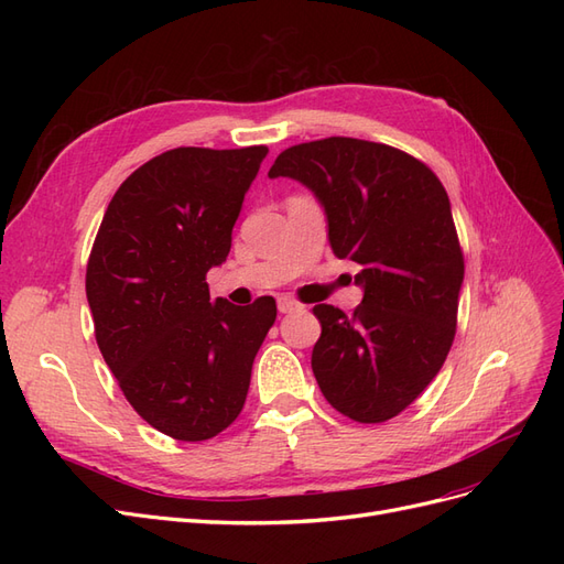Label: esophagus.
Here are the masks:
<instances>
[{
    "instance_id": "esophagus-1",
    "label": "esophagus",
    "mask_w": 564,
    "mask_h": 564,
    "mask_svg": "<svg viewBox=\"0 0 564 564\" xmlns=\"http://www.w3.org/2000/svg\"><path fill=\"white\" fill-rule=\"evenodd\" d=\"M278 311L280 313H296V311H303V305L299 301H294L292 296H280L278 299Z\"/></svg>"
}]
</instances>
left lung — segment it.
I'll list each match as a JSON object with an SVG mask.
<instances>
[{"mask_svg": "<svg viewBox=\"0 0 564 564\" xmlns=\"http://www.w3.org/2000/svg\"><path fill=\"white\" fill-rule=\"evenodd\" d=\"M268 176L308 187L332 251L362 265L352 315L313 308L322 395L360 423L398 416L437 377L456 332L464 256L445 187L406 152L346 135L284 150Z\"/></svg>", "mask_w": 564, "mask_h": 564, "instance_id": "left-lung-1", "label": "left lung"}]
</instances>
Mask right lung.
Returning a JSON list of instances; mask_svg holds the SVG:
<instances>
[{"label": "right lung", "instance_id": "obj_1", "mask_svg": "<svg viewBox=\"0 0 564 564\" xmlns=\"http://www.w3.org/2000/svg\"><path fill=\"white\" fill-rule=\"evenodd\" d=\"M265 145L176 148L119 185L87 265L104 360L152 429L199 442L242 412L275 299L212 301L207 272L232 245Z\"/></svg>", "mask_w": 564, "mask_h": 564}]
</instances>
